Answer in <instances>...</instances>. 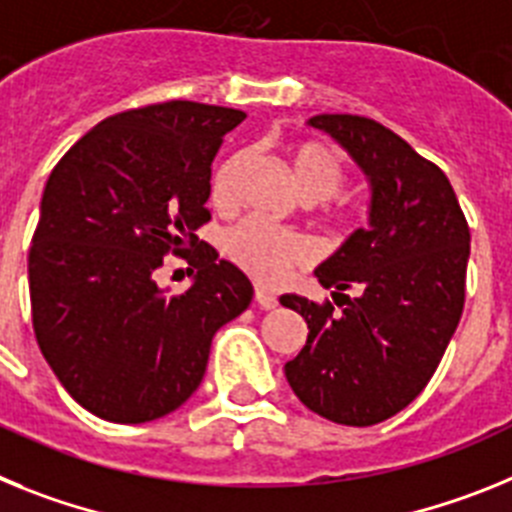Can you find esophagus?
<instances>
[{
	"label": "esophagus",
	"mask_w": 512,
	"mask_h": 512,
	"mask_svg": "<svg viewBox=\"0 0 512 512\" xmlns=\"http://www.w3.org/2000/svg\"><path fill=\"white\" fill-rule=\"evenodd\" d=\"M255 301L262 306V309H268V311L278 306V296H275L273 291H268V288H262V286L255 288Z\"/></svg>",
	"instance_id": "1"
}]
</instances>
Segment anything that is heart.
I'll return each instance as SVG.
<instances>
[{
  "mask_svg": "<svg viewBox=\"0 0 512 512\" xmlns=\"http://www.w3.org/2000/svg\"><path fill=\"white\" fill-rule=\"evenodd\" d=\"M244 164V151H234L213 170L211 201L219 208H229L237 193V177ZM293 180L306 201H335L327 208V216L335 221H348L345 203L335 195L348 182V167L335 146L324 141H299L291 151ZM224 250L229 260L252 275L260 283H278L291 270L311 260V244L293 231L278 229L262 219H244L231 226L224 237Z\"/></svg>",
  "mask_w": 512,
  "mask_h": 512,
  "instance_id": "heart-1",
  "label": "heart"
}]
</instances>
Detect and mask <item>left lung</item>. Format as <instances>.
<instances>
[{"label":"left lung","instance_id":"8db88e82","mask_svg":"<svg viewBox=\"0 0 512 512\" xmlns=\"http://www.w3.org/2000/svg\"><path fill=\"white\" fill-rule=\"evenodd\" d=\"M371 180V226L317 278L332 301L283 296L309 337L286 379L311 412L368 428L404 410L433 379L466 299L469 224L438 164L363 115H317ZM345 290H355L348 297Z\"/></svg>","mask_w":512,"mask_h":512}]
</instances>
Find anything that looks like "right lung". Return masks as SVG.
<instances>
[{"label":"right lung","mask_w":512,"mask_h":512,"mask_svg":"<svg viewBox=\"0 0 512 512\" xmlns=\"http://www.w3.org/2000/svg\"><path fill=\"white\" fill-rule=\"evenodd\" d=\"M242 110L170 100L123 110L53 167L28 255L35 340L84 410L110 422L170 415L198 389L213 335L252 301L250 278L195 229L211 221V162ZM167 254L185 294L153 281Z\"/></svg>","instance_id":"add662e5"}]
</instances>
